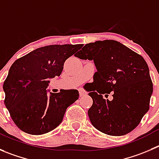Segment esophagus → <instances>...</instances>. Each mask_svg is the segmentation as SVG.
I'll return each mask as SVG.
<instances>
[{"label":"esophagus","mask_w":159,"mask_h":159,"mask_svg":"<svg viewBox=\"0 0 159 159\" xmlns=\"http://www.w3.org/2000/svg\"><path fill=\"white\" fill-rule=\"evenodd\" d=\"M79 93H80V97L85 96V95L87 94V92H86L83 88H79Z\"/></svg>","instance_id":"1"}]
</instances>
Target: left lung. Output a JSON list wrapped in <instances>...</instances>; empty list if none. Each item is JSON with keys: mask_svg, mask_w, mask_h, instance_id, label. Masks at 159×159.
<instances>
[{"mask_svg": "<svg viewBox=\"0 0 159 159\" xmlns=\"http://www.w3.org/2000/svg\"><path fill=\"white\" fill-rule=\"evenodd\" d=\"M93 60L97 72L89 95L93 105L88 116L92 125L111 136H122L135 129L149 110L153 84L148 66L141 55L113 40L87 43L78 55ZM113 92L112 101L102 94Z\"/></svg>", "mask_w": 159, "mask_h": 159, "instance_id": "obj_1", "label": "left lung"}]
</instances>
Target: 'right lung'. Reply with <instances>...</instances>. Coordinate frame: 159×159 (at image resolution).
<instances>
[{
	"mask_svg": "<svg viewBox=\"0 0 159 159\" xmlns=\"http://www.w3.org/2000/svg\"><path fill=\"white\" fill-rule=\"evenodd\" d=\"M82 44L42 47L16 60L3 84L4 105L16 126L27 134L41 135L55 129L69 105L79 98L77 90L47 93L48 79L59 76L67 58Z\"/></svg>",
	"mask_w": 159,
	"mask_h": 159,
	"instance_id": "add662e5",
	"label": "right lung"
}]
</instances>
